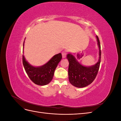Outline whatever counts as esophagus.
Wrapping results in <instances>:
<instances>
[{
    "label": "esophagus",
    "instance_id": "obj_1",
    "mask_svg": "<svg viewBox=\"0 0 121 121\" xmlns=\"http://www.w3.org/2000/svg\"><path fill=\"white\" fill-rule=\"evenodd\" d=\"M61 54H62V56H63V58H65L66 57V56H67L66 52H63Z\"/></svg>",
    "mask_w": 121,
    "mask_h": 121
}]
</instances>
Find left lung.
Instances as JSON below:
<instances>
[{
  "label": "left lung",
  "mask_w": 121,
  "mask_h": 121,
  "mask_svg": "<svg viewBox=\"0 0 121 121\" xmlns=\"http://www.w3.org/2000/svg\"><path fill=\"white\" fill-rule=\"evenodd\" d=\"M97 44L99 47V59L96 64L90 67L84 66L77 60L71 53L67 54V58L69 62L68 75L69 80L73 86L83 88L92 83L96 78L99 69L101 60L100 44L96 36Z\"/></svg>",
  "instance_id": "8db88e82"
}]
</instances>
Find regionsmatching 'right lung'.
I'll use <instances>...</instances> for the list:
<instances>
[{
	"label": "right lung",
	"instance_id": "add662e5",
	"mask_svg": "<svg viewBox=\"0 0 121 121\" xmlns=\"http://www.w3.org/2000/svg\"><path fill=\"white\" fill-rule=\"evenodd\" d=\"M23 43V48L24 46ZM60 53L54 55L46 64L40 67H34L26 60L23 55V64L25 71L31 81L37 85L43 86L49 83L52 80L54 71L61 60Z\"/></svg>",
	"mask_w": 121,
	"mask_h": 121
}]
</instances>
